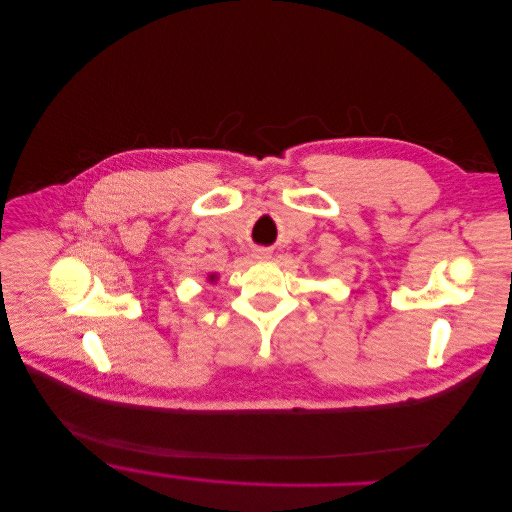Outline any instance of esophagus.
<instances>
[{
	"label": "esophagus",
	"mask_w": 512,
	"mask_h": 512,
	"mask_svg": "<svg viewBox=\"0 0 512 512\" xmlns=\"http://www.w3.org/2000/svg\"><path fill=\"white\" fill-rule=\"evenodd\" d=\"M270 256H272V252L266 250V248H256V250H254V258H256V260H268Z\"/></svg>",
	"instance_id": "obj_1"
}]
</instances>
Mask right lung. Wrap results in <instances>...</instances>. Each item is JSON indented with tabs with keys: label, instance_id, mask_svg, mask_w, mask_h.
<instances>
[{
	"label": "right lung",
	"instance_id": "obj_1",
	"mask_svg": "<svg viewBox=\"0 0 512 512\" xmlns=\"http://www.w3.org/2000/svg\"><path fill=\"white\" fill-rule=\"evenodd\" d=\"M218 278H220V276H218L216 272H210V274H208V282H210V284H216Z\"/></svg>",
	"mask_w": 512,
	"mask_h": 512
}]
</instances>
